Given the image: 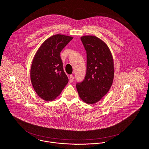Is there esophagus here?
I'll return each instance as SVG.
<instances>
[{
    "label": "esophagus",
    "mask_w": 149,
    "mask_h": 149,
    "mask_svg": "<svg viewBox=\"0 0 149 149\" xmlns=\"http://www.w3.org/2000/svg\"><path fill=\"white\" fill-rule=\"evenodd\" d=\"M74 80V76L72 75H70L69 77V82L72 83Z\"/></svg>",
    "instance_id": "obj_1"
}]
</instances>
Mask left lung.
Listing matches in <instances>:
<instances>
[{"label":"left lung","mask_w":149,"mask_h":149,"mask_svg":"<svg viewBox=\"0 0 149 149\" xmlns=\"http://www.w3.org/2000/svg\"><path fill=\"white\" fill-rule=\"evenodd\" d=\"M87 53V71L84 80L76 85L80 99L92 104L98 102L109 90L113 80L114 66L107 44L94 36L81 38Z\"/></svg>","instance_id":"left-lung-1"}]
</instances>
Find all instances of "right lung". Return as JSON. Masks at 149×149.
I'll return each instance as SVG.
<instances>
[{"label":"right lung","mask_w":149,"mask_h":149,"mask_svg":"<svg viewBox=\"0 0 149 149\" xmlns=\"http://www.w3.org/2000/svg\"><path fill=\"white\" fill-rule=\"evenodd\" d=\"M72 38L63 34L54 35L43 42L34 56L31 82L36 93L45 101L54 100L69 81L60 53Z\"/></svg>","instance_id":"add662e5"}]
</instances>
